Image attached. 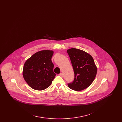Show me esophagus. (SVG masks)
I'll use <instances>...</instances> for the list:
<instances>
[{
  "instance_id": "obj_1",
  "label": "esophagus",
  "mask_w": 122,
  "mask_h": 122,
  "mask_svg": "<svg viewBox=\"0 0 122 122\" xmlns=\"http://www.w3.org/2000/svg\"><path fill=\"white\" fill-rule=\"evenodd\" d=\"M59 75H60V76H61V77H63V76H64V74H63L62 73H60V74H59Z\"/></svg>"
}]
</instances>
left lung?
I'll use <instances>...</instances> for the list:
<instances>
[{
  "label": "left lung",
  "instance_id": "1",
  "mask_svg": "<svg viewBox=\"0 0 122 122\" xmlns=\"http://www.w3.org/2000/svg\"><path fill=\"white\" fill-rule=\"evenodd\" d=\"M75 74L74 81L68 84L70 89L80 91L89 87L97 73L92 57L86 52L75 48L67 50Z\"/></svg>",
  "mask_w": 122,
  "mask_h": 122
}]
</instances>
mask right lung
<instances>
[{
    "mask_svg": "<svg viewBox=\"0 0 122 122\" xmlns=\"http://www.w3.org/2000/svg\"><path fill=\"white\" fill-rule=\"evenodd\" d=\"M52 50H45L35 53L24 64V80L32 89L41 91L49 87L54 79Z\"/></svg>",
    "mask_w": 122,
    "mask_h": 122,
    "instance_id": "add662e5",
    "label": "right lung"
}]
</instances>
